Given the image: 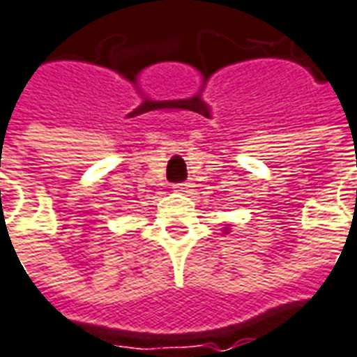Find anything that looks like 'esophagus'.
Here are the masks:
<instances>
[{"label": "esophagus", "mask_w": 357, "mask_h": 357, "mask_svg": "<svg viewBox=\"0 0 357 357\" xmlns=\"http://www.w3.org/2000/svg\"><path fill=\"white\" fill-rule=\"evenodd\" d=\"M193 187V183H189V181H181V183H174V189L178 191V193H187L189 189Z\"/></svg>", "instance_id": "1"}]
</instances>
